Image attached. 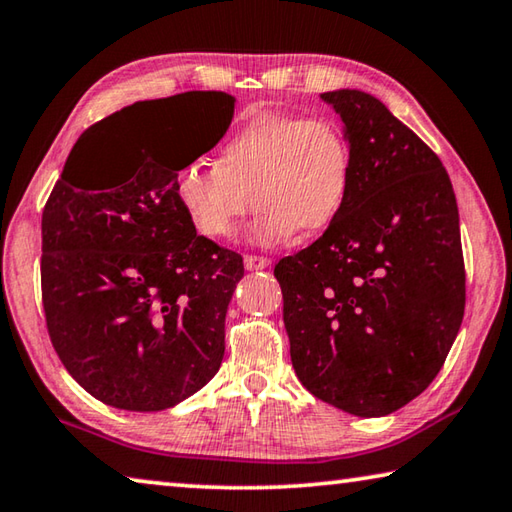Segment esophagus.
<instances>
[{"label":"esophagus","mask_w":512,"mask_h":512,"mask_svg":"<svg viewBox=\"0 0 512 512\" xmlns=\"http://www.w3.org/2000/svg\"><path fill=\"white\" fill-rule=\"evenodd\" d=\"M244 264H246L248 271H262V268H266L268 264H271V259L259 257V255H246L244 257Z\"/></svg>","instance_id":"esophagus-1"}]
</instances>
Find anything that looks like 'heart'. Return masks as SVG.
<instances>
[{
    "label": "heart",
    "mask_w": 512,
    "mask_h": 512,
    "mask_svg": "<svg viewBox=\"0 0 512 512\" xmlns=\"http://www.w3.org/2000/svg\"><path fill=\"white\" fill-rule=\"evenodd\" d=\"M354 183L348 135L334 119L264 110L223 142L219 160L196 158L173 178V196L198 235L228 239L250 210V237L277 246L339 219Z\"/></svg>",
    "instance_id": "heart-1"
}]
</instances>
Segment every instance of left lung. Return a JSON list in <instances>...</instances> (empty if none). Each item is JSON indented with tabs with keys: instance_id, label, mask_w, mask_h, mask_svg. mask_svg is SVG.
Listing matches in <instances>:
<instances>
[{
	"instance_id": "8db88e82",
	"label": "left lung",
	"mask_w": 512,
	"mask_h": 512,
	"mask_svg": "<svg viewBox=\"0 0 512 512\" xmlns=\"http://www.w3.org/2000/svg\"><path fill=\"white\" fill-rule=\"evenodd\" d=\"M320 99L343 121L354 183L323 237L275 266L284 327L311 395L381 418L431 384L461 329L456 196L438 155L372 94Z\"/></svg>"
}]
</instances>
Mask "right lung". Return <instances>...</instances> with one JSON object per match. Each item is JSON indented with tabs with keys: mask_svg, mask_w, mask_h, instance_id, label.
Here are the masks:
<instances>
[{
	"mask_svg": "<svg viewBox=\"0 0 512 512\" xmlns=\"http://www.w3.org/2000/svg\"><path fill=\"white\" fill-rule=\"evenodd\" d=\"M137 101L74 144L42 212V307L60 361L99 402L164 411L221 368L225 314L244 259L196 235L173 178L214 149L235 115L225 92ZM137 107L202 126L187 150L132 131ZM126 157L129 167L111 164Z\"/></svg>",
	"mask_w": 512,
	"mask_h": 512,
	"instance_id": "add662e5",
	"label": "right lung"
}]
</instances>
